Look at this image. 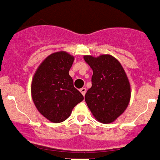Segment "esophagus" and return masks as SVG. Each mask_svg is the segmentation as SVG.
<instances>
[{
  "label": "esophagus",
  "instance_id": "1",
  "mask_svg": "<svg viewBox=\"0 0 160 160\" xmlns=\"http://www.w3.org/2000/svg\"><path fill=\"white\" fill-rule=\"evenodd\" d=\"M80 92H81V93L83 94V96H84V95H85V92H86V88H80Z\"/></svg>",
  "mask_w": 160,
  "mask_h": 160
}]
</instances>
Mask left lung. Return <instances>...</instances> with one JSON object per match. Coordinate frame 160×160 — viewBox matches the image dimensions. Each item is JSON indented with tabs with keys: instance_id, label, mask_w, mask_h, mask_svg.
I'll use <instances>...</instances> for the list:
<instances>
[{
	"instance_id": "1",
	"label": "left lung",
	"mask_w": 160,
	"mask_h": 160,
	"mask_svg": "<svg viewBox=\"0 0 160 160\" xmlns=\"http://www.w3.org/2000/svg\"><path fill=\"white\" fill-rule=\"evenodd\" d=\"M92 70V87L84 100L93 117L100 123H111L124 112L131 98V86L126 72L115 57L84 55Z\"/></svg>"
}]
</instances>
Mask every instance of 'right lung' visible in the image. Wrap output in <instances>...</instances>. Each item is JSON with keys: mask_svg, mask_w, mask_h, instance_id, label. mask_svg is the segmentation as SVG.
<instances>
[{"mask_svg": "<svg viewBox=\"0 0 160 160\" xmlns=\"http://www.w3.org/2000/svg\"><path fill=\"white\" fill-rule=\"evenodd\" d=\"M75 58L65 51L51 53L40 64L32 77L31 92L37 109L52 123L69 117L84 97L73 85L69 71Z\"/></svg>", "mask_w": 160, "mask_h": 160, "instance_id": "right-lung-1", "label": "right lung"}]
</instances>
